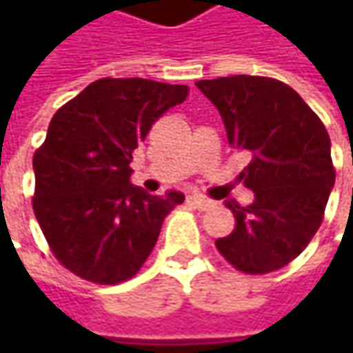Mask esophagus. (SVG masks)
I'll list each match as a JSON object with an SVG mask.
<instances>
[{"label":"esophagus","instance_id":"esophagus-1","mask_svg":"<svg viewBox=\"0 0 353 353\" xmlns=\"http://www.w3.org/2000/svg\"><path fill=\"white\" fill-rule=\"evenodd\" d=\"M188 206H192V208H198V210H210L212 204L210 200H206V198H202V196H188Z\"/></svg>","mask_w":353,"mask_h":353}]
</instances>
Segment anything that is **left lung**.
I'll use <instances>...</instances> for the list:
<instances>
[{
  "mask_svg": "<svg viewBox=\"0 0 353 353\" xmlns=\"http://www.w3.org/2000/svg\"><path fill=\"white\" fill-rule=\"evenodd\" d=\"M196 86L224 119L228 143L250 155L239 181L255 200L225 202L236 218L216 248L248 275H265L296 259L324 220L336 169L320 117L285 82L267 76H225Z\"/></svg>",
  "mask_w": 353,
  "mask_h": 353,
  "instance_id": "left-lung-1",
  "label": "left lung"
}]
</instances>
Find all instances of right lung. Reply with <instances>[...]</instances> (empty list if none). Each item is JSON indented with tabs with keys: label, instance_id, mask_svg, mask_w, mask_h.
Masks as SVG:
<instances>
[{
	"label": "right lung",
	"instance_id": "right-lung-1",
	"mask_svg": "<svg viewBox=\"0 0 353 353\" xmlns=\"http://www.w3.org/2000/svg\"><path fill=\"white\" fill-rule=\"evenodd\" d=\"M188 86L100 78L66 102L34 151L33 210L52 255L98 285L131 279L155 248L181 192L147 194L129 183L131 159Z\"/></svg>",
	"mask_w": 353,
	"mask_h": 353
}]
</instances>
